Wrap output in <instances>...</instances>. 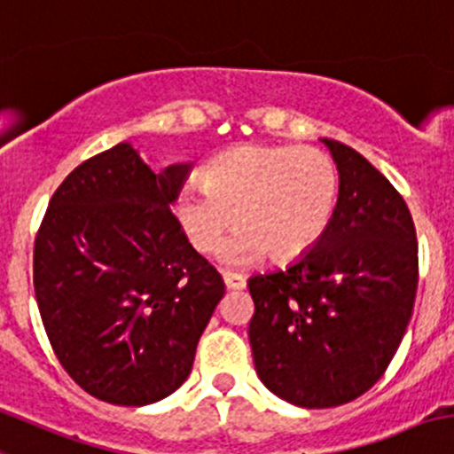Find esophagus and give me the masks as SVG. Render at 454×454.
<instances>
[{
    "instance_id": "esophagus-1",
    "label": "esophagus",
    "mask_w": 454,
    "mask_h": 454,
    "mask_svg": "<svg viewBox=\"0 0 454 454\" xmlns=\"http://www.w3.org/2000/svg\"><path fill=\"white\" fill-rule=\"evenodd\" d=\"M223 284H226L228 290H244L246 279L241 275H235V272H223Z\"/></svg>"
}]
</instances>
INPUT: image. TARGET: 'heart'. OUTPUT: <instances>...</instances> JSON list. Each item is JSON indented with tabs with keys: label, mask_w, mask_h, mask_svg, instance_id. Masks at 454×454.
Instances as JSON below:
<instances>
[{
	"label": "heart",
	"mask_w": 454,
	"mask_h": 454,
	"mask_svg": "<svg viewBox=\"0 0 454 454\" xmlns=\"http://www.w3.org/2000/svg\"><path fill=\"white\" fill-rule=\"evenodd\" d=\"M204 182L179 188L173 213L192 248L217 253L237 226L231 259H293L319 241L339 200V173L324 151L290 144H244L206 164Z\"/></svg>",
	"instance_id": "1"
}]
</instances>
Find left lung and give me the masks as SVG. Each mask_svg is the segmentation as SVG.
<instances>
[{
    "label": "left lung",
    "mask_w": 454,
    "mask_h": 454,
    "mask_svg": "<svg viewBox=\"0 0 454 454\" xmlns=\"http://www.w3.org/2000/svg\"><path fill=\"white\" fill-rule=\"evenodd\" d=\"M324 144L339 170L328 228L290 268L248 279L254 371L270 393L301 408L341 406L381 380L419 284L403 197L355 148Z\"/></svg>",
    "instance_id": "1"
}]
</instances>
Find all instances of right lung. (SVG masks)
<instances>
[{"mask_svg": "<svg viewBox=\"0 0 454 454\" xmlns=\"http://www.w3.org/2000/svg\"><path fill=\"white\" fill-rule=\"evenodd\" d=\"M191 166L153 173L130 148L79 164L51 197L33 284L52 353L79 388L146 406L191 375L222 275L170 210Z\"/></svg>", "mask_w": 454, "mask_h": 454, "instance_id": "obj_1", "label": "right lung"}]
</instances>
